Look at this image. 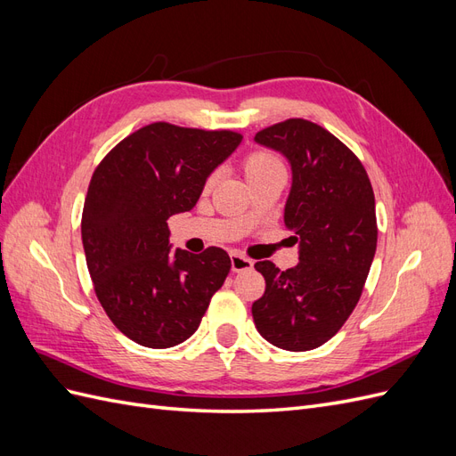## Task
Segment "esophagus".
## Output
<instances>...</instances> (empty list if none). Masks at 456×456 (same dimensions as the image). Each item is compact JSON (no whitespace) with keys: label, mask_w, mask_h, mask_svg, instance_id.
Returning <instances> with one entry per match:
<instances>
[{"label":"esophagus","mask_w":456,"mask_h":456,"mask_svg":"<svg viewBox=\"0 0 456 456\" xmlns=\"http://www.w3.org/2000/svg\"><path fill=\"white\" fill-rule=\"evenodd\" d=\"M230 260H232V272H243V270L253 268V260L240 255V253H232Z\"/></svg>","instance_id":"esophagus-1"}]
</instances>
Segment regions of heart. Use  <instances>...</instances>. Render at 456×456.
I'll return each instance as SVG.
<instances>
[{"mask_svg":"<svg viewBox=\"0 0 456 456\" xmlns=\"http://www.w3.org/2000/svg\"><path fill=\"white\" fill-rule=\"evenodd\" d=\"M241 167H243V173L247 176V181L255 183V181H258V178H262V176H268L272 173L283 171V163H281V159L278 156L272 154V151L253 150V151H249V154L243 158ZM213 184H215V175H209V176L205 178L203 190H211Z\"/></svg>","mask_w":456,"mask_h":456,"instance_id":"b5f03b06","label":"heart"}]
</instances>
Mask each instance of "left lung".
Returning <instances> with one entry per match:
<instances>
[{"label":"left lung","instance_id":"1","mask_svg":"<svg viewBox=\"0 0 456 456\" xmlns=\"http://www.w3.org/2000/svg\"><path fill=\"white\" fill-rule=\"evenodd\" d=\"M255 141L291 163L285 226L300 249L285 272L256 262L266 291L253 302V320L273 346L314 350L338 333L363 293L379 236L375 194L362 161L317 123L291 118Z\"/></svg>","mask_w":456,"mask_h":456}]
</instances>
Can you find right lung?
I'll use <instances>...</instances> for the list:
<instances>
[{"instance_id":"right-lung-1","label":"right lung","mask_w":456,"mask_h":456,"mask_svg":"<svg viewBox=\"0 0 456 456\" xmlns=\"http://www.w3.org/2000/svg\"><path fill=\"white\" fill-rule=\"evenodd\" d=\"M241 139L156 121L96 165L81 215L87 268L110 322L141 346L171 348L194 335L226 280L228 253L171 251L167 220L196 205Z\"/></svg>"}]
</instances>
